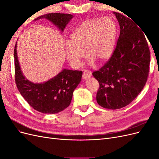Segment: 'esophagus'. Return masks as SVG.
I'll return each instance as SVG.
<instances>
[{
  "label": "esophagus",
  "instance_id": "obj_1",
  "mask_svg": "<svg viewBox=\"0 0 159 159\" xmlns=\"http://www.w3.org/2000/svg\"><path fill=\"white\" fill-rule=\"evenodd\" d=\"M91 71L88 70H85L83 72V75H82V78L84 80H87L88 78H90L91 76Z\"/></svg>",
  "mask_w": 159,
  "mask_h": 159
}]
</instances>
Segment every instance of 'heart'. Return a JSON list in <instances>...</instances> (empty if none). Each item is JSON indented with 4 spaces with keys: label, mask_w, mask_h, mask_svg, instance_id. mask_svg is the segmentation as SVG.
Listing matches in <instances>:
<instances>
[{
    "label": "heart",
    "mask_w": 159,
    "mask_h": 159,
    "mask_svg": "<svg viewBox=\"0 0 159 159\" xmlns=\"http://www.w3.org/2000/svg\"><path fill=\"white\" fill-rule=\"evenodd\" d=\"M117 31L116 23L110 18H91L80 25L72 32L70 41L64 44L67 59L79 66L85 54L89 62L102 63L108 60L114 50Z\"/></svg>",
    "instance_id": "b5f03b06"
}]
</instances>
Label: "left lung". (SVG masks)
<instances>
[{
    "mask_svg": "<svg viewBox=\"0 0 159 159\" xmlns=\"http://www.w3.org/2000/svg\"><path fill=\"white\" fill-rule=\"evenodd\" d=\"M113 13L120 26L116 47L104 66L92 74L99 84L97 102L108 109L125 107L140 93L147 81L151 57L145 32L131 19Z\"/></svg>",
    "mask_w": 159,
    "mask_h": 159,
    "instance_id": "8db88e82",
    "label": "left lung"
}]
</instances>
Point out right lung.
<instances>
[{"label":"right lung","instance_id":"obj_1","mask_svg":"<svg viewBox=\"0 0 159 159\" xmlns=\"http://www.w3.org/2000/svg\"><path fill=\"white\" fill-rule=\"evenodd\" d=\"M46 18L63 31L73 15L70 14L49 13L36 18ZM15 83L22 97L30 106L38 111L54 114L68 107L74 89L81 80L82 71L64 70L54 78L45 83L34 84L23 75L18 63L16 44L14 46Z\"/></svg>","mask_w":159,"mask_h":159}]
</instances>
